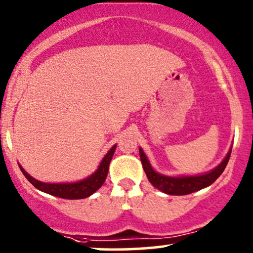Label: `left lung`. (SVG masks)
I'll return each mask as SVG.
<instances>
[{"mask_svg":"<svg viewBox=\"0 0 253 253\" xmlns=\"http://www.w3.org/2000/svg\"><path fill=\"white\" fill-rule=\"evenodd\" d=\"M230 152L232 148L227 152L226 157L222 160V162L217 167L211 169L207 173L199 174V175H180V176H168L160 174L158 171L152 168L151 163H150L149 158L146 157L145 152L143 149L139 148L140 161L143 163V168L145 170L146 176H148L149 181L151 182L154 187L158 188L162 191L163 193L171 194V196H185V194H190L197 191L202 190V188L208 187L217 179L218 176L223 173L224 168H226L227 163H228Z\"/></svg>","mask_w":253,"mask_h":253,"instance_id":"obj_1","label":"left lung"}]
</instances>
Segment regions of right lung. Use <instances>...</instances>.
<instances>
[{
  "instance_id": "1",
  "label": "right lung",
  "mask_w": 253,
  "mask_h": 253,
  "mask_svg": "<svg viewBox=\"0 0 253 253\" xmlns=\"http://www.w3.org/2000/svg\"><path fill=\"white\" fill-rule=\"evenodd\" d=\"M115 149L116 144L113 145L112 149L104 155L95 173L76 182H57V184L56 182H43L32 177L20 165H19V167H20L25 177L42 192L63 199H83L87 198L91 194L95 193L104 184L108 175V170H109V163L114 156Z\"/></svg>"
}]
</instances>
